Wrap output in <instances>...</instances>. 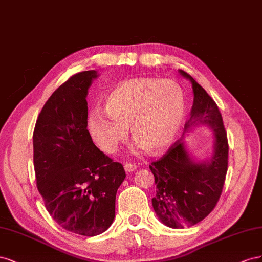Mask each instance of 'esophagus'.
<instances>
[{
    "label": "esophagus",
    "instance_id": "esophagus-1",
    "mask_svg": "<svg viewBox=\"0 0 262 262\" xmlns=\"http://www.w3.org/2000/svg\"><path fill=\"white\" fill-rule=\"evenodd\" d=\"M124 169H125V171H126V172H133V171H136L137 167L135 166V164H133V163H128V162H126V163L124 164Z\"/></svg>",
    "mask_w": 262,
    "mask_h": 262
}]
</instances>
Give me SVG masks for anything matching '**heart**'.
Listing matches in <instances>:
<instances>
[{"label": "heart", "mask_w": 262, "mask_h": 262, "mask_svg": "<svg viewBox=\"0 0 262 262\" xmlns=\"http://www.w3.org/2000/svg\"><path fill=\"white\" fill-rule=\"evenodd\" d=\"M185 94L173 80L135 78L107 94L104 111L89 115V129L103 151L114 152L130 128L137 148L157 152L180 130L185 117Z\"/></svg>", "instance_id": "1"}]
</instances>
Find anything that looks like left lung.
<instances>
[{
    "label": "left lung",
    "mask_w": 262,
    "mask_h": 262,
    "mask_svg": "<svg viewBox=\"0 0 262 262\" xmlns=\"http://www.w3.org/2000/svg\"><path fill=\"white\" fill-rule=\"evenodd\" d=\"M179 72L191 81L194 95L184 133L204 125L213 130L214 139L210 158L195 159L181 137L162 158L149 166L157 184L151 200L154 210L164 225L180 229L203 221L217 204L227 172L228 143L222 114L214 100L190 74L183 70Z\"/></svg>",
    "instance_id": "obj_1"
}]
</instances>
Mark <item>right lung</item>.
<instances>
[{"mask_svg":"<svg viewBox=\"0 0 262 262\" xmlns=\"http://www.w3.org/2000/svg\"><path fill=\"white\" fill-rule=\"evenodd\" d=\"M95 70L72 76L51 94L35 125L34 167L45 206L59 225L82 236L104 233L114 221L116 192L126 177L93 144L88 130L89 88Z\"/></svg>","mask_w":262,"mask_h":262,"instance_id":"obj_1","label":"right lung"}]
</instances>
